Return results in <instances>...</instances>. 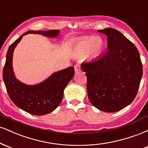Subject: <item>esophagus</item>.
Returning <instances> with one entry per match:
<instances>
[{
    "instance_id": "1",
    "label": "esophagus",
    "mask_w": 148,
    "mask_h": 148,
    "mask_svg": "<svg viewBox=\"0 0 148 148\" xmlns=\"http://www.w3.org/2000/svg\"><path fill=\"white\" fill-rule=\"evenodd\" d=\"M74 70H75V72L76 73L81 72V67H80L79 64H76V65L74 66Z\"/></svg>"
}]
</instances>
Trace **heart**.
<instances>
[{"mask_svg":"<svg viewBox=\"0 0 148 148\" xmlns=\"http://www.w3.org/2000/svg\"><path fill=\"white\" fill-rule=\"evenodd\" d=\"M76 51L81 54L88 52V56L90 58L99 56L103 48V42L99 37H88L82 39L76 45Z\"/></svg>","mask_w":148,"mask_h":148,"instance_id":"b5f03b06","label":"heart"}]
</instances>
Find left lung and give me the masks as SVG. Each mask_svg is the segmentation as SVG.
<instances>
[{
	"mask_svg": "<svg viewBox=\"0 0 148 148\" xmlns=\"http://www.w3.org/2000/svg\"><path fill=\"white\" fill-rule=\"evenodd\" d=\"M98 31L107 36L108 51L99 58L83 62L88 97L100 111L113 113L130 104L143 76L140 54L135 45L112 28Z\"/></svg>",
	"mask_w": 148,
	"mask_h": 148,
	"instance_id": "obj_1",
	"label": "left lung"
}]
</instances>
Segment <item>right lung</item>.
I'll list each match as a JSON object with an SVG mask.
<instances>
[{
	"mask_svg": "<svg viewBox=\"0 0 148 148\" xmlns=\"http://www.w3.org/2000/svg\"><path fill=\"white\" fill-rule=\"evenodd\" d=\"M28 33L55 37L59 35L60 30H30L21 35L8 49L3 78L8 95L16 106L30 114L42 115L53 111L59 106L63 98L64 88L74 76V68L70 67L53 73L40 84L28 86L20 82L13 72V51L23 36Z\"/></svg>",
	"mask_w": 148,
	"mask_h": 148,
	"instance_id": "obj_1",
	"label": "right lung"
}]
</instances>
